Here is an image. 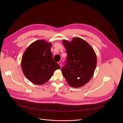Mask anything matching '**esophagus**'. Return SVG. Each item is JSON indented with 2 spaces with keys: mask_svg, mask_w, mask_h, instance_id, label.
Segmentation results:
<instances>
[{
  "mask_svg": "<svg viewBox=\"0 0 123 123\" xmlns=\"http://www.w3.org/2000/svg\"><path fill=\"white\" fill-rule=\"evenodd\" d=\"M58 64L59 65V66H60L61 67H62V62H61V61H59V62H58Z\"/></svg>",
  "mask_w": 123,
  "mask_h": 123,
  "instance_id": "esophagus-1",
  "label": "esophagus"
}]
</instances>
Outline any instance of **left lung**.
<instances>
[{
    "label": "left lung",
    "mask_w": 123,
    "mask_h": 123,
    "mask_svg": "<svg viewBox=\"0 0 123 123\" xmlns=\"http://www.w3.org/2000/svg\"><path fill=\"white\" fill-rule=\"evenodd\" d=\"M67 53L63 75L72 87L83 86L90 80L96 66V56L93 49L84 40L74 38L71 42L64 40Z\"/></svg>",
    "instance_id": "left-lung-1"
}]
</instances>
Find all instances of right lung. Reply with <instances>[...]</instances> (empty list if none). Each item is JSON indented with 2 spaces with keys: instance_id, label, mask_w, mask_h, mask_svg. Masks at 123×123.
<instances>
[{
  "instance_id": "right-lung-1",
  "label": "right lung",
  "mask_w": 123,
  "mask_h": 123,
  "mask_svg": "<svg viewBox=\"0 0 123 123\" xmlns=\"http://www.w3.org/2000/svg\"><path fill=\"white\" fill-rule=\"evenodd\" d=\"M51 43L38 40L30 45L22 57L21 68L25 75L36 85L46 83L60 66L53 61Z\"/></svg>"
}]
</instances>
